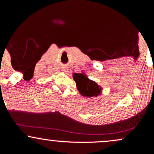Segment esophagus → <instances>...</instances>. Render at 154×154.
<instances>
[{"label":"esophagus","mask_w":154,"mask_h":154,"mask_svg":"<svg viewBox=\"0 0 154 154\" xmlns=\"http://www.w3.org/2000/svg\"><path fill=\"white\" fill-rule=\"evenodd\" d=\"M62 72H67V69L66 67H62Z\"/></svg>","instance_id":"1"}]
</instances>
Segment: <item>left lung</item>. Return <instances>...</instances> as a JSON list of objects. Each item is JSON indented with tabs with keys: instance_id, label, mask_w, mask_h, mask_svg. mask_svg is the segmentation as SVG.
<instances>
[{
	"instance_id": "8db88e82",
	"label": "left lung",
	"mask_w": 154,
	"mask_h": 154,
	"mask_svg": "<svg viewBox=\"0 0 154 154\" xmlns=\"http://www.w3.org/2000/svg\"><path fill=\"white\" fill-rule=\"evenodd\" d=\"M77 88L81 95L87 98L97 97L101 93L102 88L95 81L91 80L85 73H73Z\"/></svg>"
}]
</instances>
